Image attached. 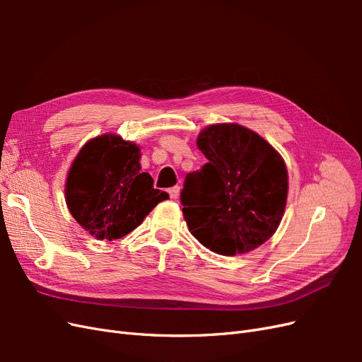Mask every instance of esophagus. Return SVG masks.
<instances>
[{
	"label": "esophagus",
	"mask_w": 362,
	"mask_h": 362,
	"mask_svg": "<svg viewBox=\"0 0 362 362\" xmlns=\"http://www.w3.org/2000/svg\"><path fill=\"white\" fill-rule=\"evenodd\" d=\"M180 190H181L180 185H173V187L168 189V193H169V196H170L172 199H177L178 196H180Z\"/></svg>",
	"instance_id": "34e87169"
}]
</instances>
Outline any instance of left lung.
Instances as JSON below:
<instances>
[{
	"mask_svg": "<svg viewBox=\"0 0 362 362\" xmlns=\"http://www.w3.org/2000/svg\"><path fill=\"white\" fill-rule=\"evenodd\" d=\"M198 148L208 161L185 177L180 198L190 233L221 255L257 249L275 234L286 208L282 157L237 124L205 128Z\"/></svg>",
	"mask_w": 362,
	"mask_h": 362,
	"instance_id": "1",
	"label": "left lung"
}]
</instances>
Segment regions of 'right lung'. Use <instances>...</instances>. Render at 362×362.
Masks as SVG:
<instances>
[{"label": "right lung", "mask_w": 362, "mask_h": 362, "mask_svg": "<svg viewBox=\"0 0 362 362\" xmlns=\"http://www.w3.org/2000/svg\"><path fill=\"white\" fill-rule=\"evenodd\" d=\"M139 146L113 134L92 139L78 152L66 180L71 214L98 240L120 238L169 194L140 172Z\"/></svg>", "instance_id": "right-lung-1"}]
</instances>
